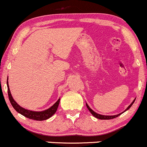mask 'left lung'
Masks as SVG:
<instances>
[{"instance_id":"left-lung-1","label":"left lung","mask_w":147,"mask_h":147,"mask_svg":"<svg viewBox=\"0 0 147 147\" xmlns=\"http://www.w3.org/2000/svg\"><path fill=\"white\" fill-rule=\"evenodd\" d=\"M136 98H135V99L133 101L132 103H131V104H130V105H129V106H128L127 108H126V109L125 111H123V112L121 113L117 114V115H100V114H99V113H97L95 112V111H92V109H91L89 107V106L88 105L87 103H86V106H87L88 109L89 111H90V112L91 113V114H92V115H93L95 117L97 118V119H113V118H115V117H118V116L120 115L121 114H122L123 113H124V112H125V111H126L127 110H129L130 108L131 107V106L133 105V103H134L135 101H136Z\"/></svg>"}]
</instances>
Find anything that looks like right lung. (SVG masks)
<instances>
[{"label":"right lung","instance_id":"right-lung-1","mask_svg":"<svg viewBox=\"0 0 147 147\" xmlns=\"http://www.w3.org/2000/svg\"><path fill=\"white\" fill-rule=\"evenodd\" d=\"M7 80H8V78H7ZM7 80V86L8 96H9L10 103H11V104L12 105L13 108L17 111L18 113L21 114L22 115L29 118V119H34V120H37V121H42V120H45V119H49V118L51 117L52 116L56 113L57 109H58L59 104L60 98L57 101V102H55V104H54V105H52L51 107L43 111H30L21 107V106H20L19 104H18L16 101L13 99L12 96H11V92H10L9 88V84H8Z\"/></svg>","mask_w":147,"mask_h":147}]
</instances>
